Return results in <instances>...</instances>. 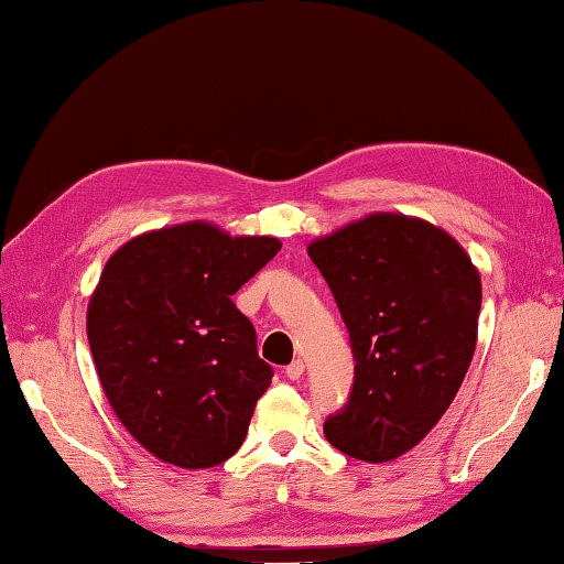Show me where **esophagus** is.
Instances as JSON below:
<instances>
[{"label":"esophagus","instance_id":"esophagus-1","mask_svg":"<svg viewBox=\"0 0 564 564\" xmlns=\"http://www.w3.org/2000/svg\"><path fill=\"white\" fill-rule=\"evenodd\" d=\"M284 376L290 378V380H300L304 376V364H302V360L300 358L292 360V364L284 368Z\"/></svg>","mask_w":564,"mask_h":564}]
</instances>
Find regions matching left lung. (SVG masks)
Segmentation results:
<instances>
[{
  "mask_svg": "<svg viewBox=\"0 0 564 564\" xmlns=\"http://www.w3.org/2000/svg\"><path fill=\"white\" fill-rule=\"evenodd\" d=\"M356 358L332 447L392 462L427 437L462 388L476 350L481 278L447 230L402 214H370L310 242Z\"/></svg>",
  "mask_w": 564,
  "mask_h": 564,
  "instance_id": "8db88e82",
  "label": "left lung"
}]
</instances>
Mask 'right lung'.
I'll list each match as a JSON object with an SVG mask.
<instances>
[{"mask_svg": "<svg viewBox=\"0 0 564 564\" xmlns=\"http://www.w3.org/2000/svg\"><path fill=\"white\" fill-rule=\"evenodd\" d=\"M280 248L188 220L105 262L88 302L90 354L117 420L156 459L208 469L240 449L272 368L230 296Z\"/></svg>", "mask_w": 564, "mask_h": 564, "instance_id": "add662e5", "label": "right lung"}]
</instances>
